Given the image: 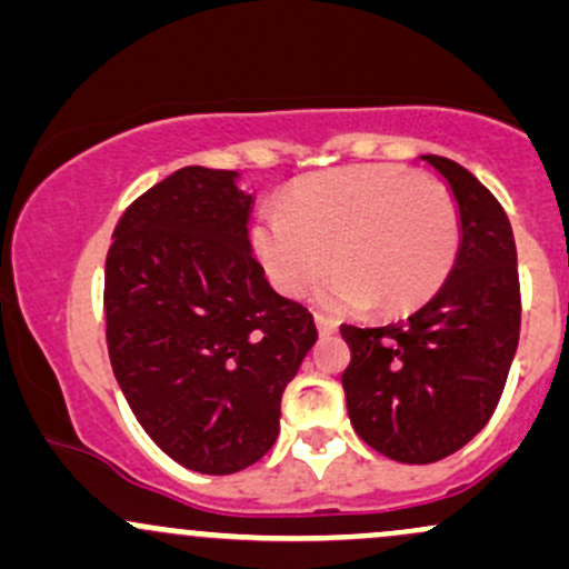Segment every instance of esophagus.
<instances>
[{
    "label": "esophagus",
    "mask_w": 569,
    "mask_h": 569,
    "mask_svg": "<svg viewBox=\"0 0 569 569\" xmlns=\"http://www.w3.org/2000/svg\"><path fill=\"white\" fill-rule=\"evenodd\" d=\"M315 322H317V331H320V336H331V333H336V320H331V317L328 315H320V311H317L315 315Z\"/></svg>",
    "instance_id": "obj_1"
}]
</instances>
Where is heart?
<instances>
[{"label": "heart", "instance_id": "b5f03b06", "mask_svg": "<svg viewBox=\"0 0 569 569\" xmlns=\"http://www.w3.org/2000/svg\"><path fill=\"white\" fill-rule=\"evenodd\" d=\"M461 247V213L448 187L393 164H350L309 176L282 211L252 224V249L268 279L298 298L328 271V309L401 315L429 301Z\"/></svg>", "mask_w": 569, "mask_h": 569}]
</instances>
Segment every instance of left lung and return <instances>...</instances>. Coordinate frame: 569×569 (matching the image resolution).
Instances as JSON below:
<instances>
[{"label": "left lung", "instance_id": "1", "mask_svg": "<svg viewBox=\"0 0 569 569\" xmlns=\"http://www.w3.org/2000/svg\"><path fill=\"white\" fill-rule=\"evenodd\" d=\"M453 192L461 247L437 296L407 320L341 326V375L352 429L401 463H431L469 442L499 405L521 333V287L510 219L448 157L423 154Z\"/></svg>", "mask_w": 569, "mask_h": 569}]
</instances>
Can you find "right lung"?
I'll return each instance as SVG.
<instances>
[{"label":"right lung","mask_w":569,"mask_h":569,"mask_svg":"<svg viewBox=\"0 0 569 569\" xmlns=\"http://www.w3.org/2000/svg\"><path fill=\"white\" fill-rule=\"evenodd\" d=\"M236 170H176L121 213L106 260L113 375L181 467L233 475L271 450L287 382L317 341L307 307L268 284Z\"/></svg>","instance_id":"obj_1"}]
</instances>
